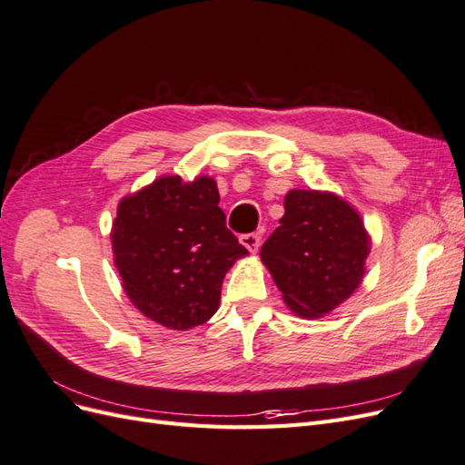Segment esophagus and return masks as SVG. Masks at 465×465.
<instances>
[{"label":"esophagus","mask_w":465,"mask_h":465,"mask_svg":"<svg viewBox=\"0 0 465 465\" xmlns=\"http://www.w3.org/2000/svg\"><path fill=\"white\" fill-rule=\"evenodd\" d=\"M260 242H262V234L260 232H248V234L241 236V244L244 248H248L252 254H256L258 248H260Z\"/></svg>","instance_id":"1"}]
</instances>
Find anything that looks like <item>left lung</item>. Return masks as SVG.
<instances>
[{
    "instance_id": "1",
    "label": "left lung",
    "mask_w": 465,
    "mask_h": 465,
    "mask_svg": "<svg viewBox=\"0 0 465 465\" xmlns=\"http://www.w3.org/2000/svg\"><path fill=\"white\" fill-rule=\"evenodd\" d=\"M369 250L364 224L345 200L330 192L291 190L285 215L260 256L291 311L322 318L361 285Z\"/></svg>"
}]
</instances>
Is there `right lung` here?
<instances>
[{"mask_svg":"<svg viewBox=\"0 0 465 465\" xmlns=\"http://www.w3.org/2000/svg\"><path fill=\"white\" fill-rule=\"evenodd\" d=\"M110 236L125 294L168 330H190L213 316L224 275L248 254L224 224L209 176H161L124 198Z\"/></svg>","mask_w":465,"mask_h":465,"instance_id":"1","label":"right lung"}]
</instances>
